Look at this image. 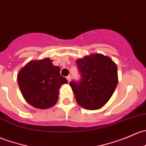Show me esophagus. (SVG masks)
Masks as SVG:
<instances>
[{"mask_svg":"<svg viewBox=\"0 0 146 146\" xmlns=\"http://www.w3.org/2000/svg\"><path fill=\"white\" fill-rule=\"evenodd\" d=\"M66 79H67V80H68V82H70V80H71V76H67V77H66Z\"/></svg>","mask_w":146,"mask_h":146,"instance_id":"obj_1","label":"esophagus"}]
</instances>
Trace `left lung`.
<instances>
[{
	"instance_id": "8db88e82",
	"label": "left lung",
	"mask_w": 146,
	"mask_h": 146,
	"mask_svg": "<svg viewBox=\"0 0 146 146\" xmlns=\"http://www.w3.org/2000/svg\"><path fill=\"white\" fill-rule=\"evenodd\" d=\"M81 79L69 83L77 103L87 110L104 106L117 85V65L110 57L92 54L76 61Z\"/></svg>"
}]
</instances>
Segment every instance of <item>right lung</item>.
Here are the masks:
<instances>
[{
	"label": "right lung",
	"instance_id": "obj_1",
	"mask_svg": "<svg viewBox=\"0 0 146 146\" xmlns=\"http://www.w3.org/2000/svg\"><path fill=\"white\" fill-rule=\"evenodd\" d=\"M17 82L27 102L40 109L54 106L61 85L68 83L50 58L29 61L18 73Z\"/></svg>",
	"mask_w": 146,
	"mask_h": 146
}]
</instances>
